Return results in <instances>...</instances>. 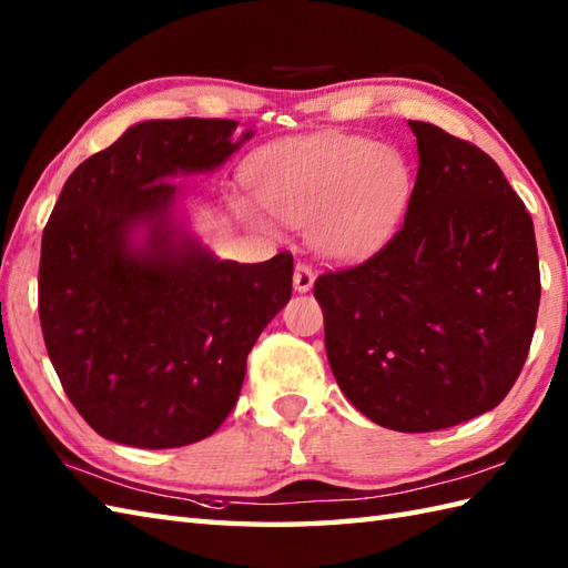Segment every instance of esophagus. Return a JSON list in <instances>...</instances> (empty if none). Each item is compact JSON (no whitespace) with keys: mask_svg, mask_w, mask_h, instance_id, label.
<instances>
[{"mask_svg":"<svg viewBox=\"0 0 568 568\" xmlns=\"http://www.w3.org/2000/svg\"><path fill=\"white\" fill-rule=\"evenodd\" d=\"M293 283H295V291L297 293H307L312 285H315V273L307 263H297L295 265V275H293Z\"/></svg>","mask_w":568,"mask_h":568,"instance_id":"obj_1","label":"esophagus"}]
</instances>
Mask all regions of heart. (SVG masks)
<instances>
[{"mask_svg":"<svg viewBox=\"0 0 568 568\" xmlns=\"http://www.w3.org/2000/svg\"><path fill=\"white\" fill-rule=\"evenodd\" d=\"M248 185L265 212L307 224L320 251L361 256L400 222L413 175L400 151L329 131L261 151L251 161ZM236 210L253 224H268L256 204L241 200Z\"/></svg>","mask_w":568,"mask_h":568,"instance_id":"b5f03b06","label":"heart"}]
</instances>
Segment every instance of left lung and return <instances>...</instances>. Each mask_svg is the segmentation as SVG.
Masks as SVG:
<instances>
[{
	"label": "left lung",
	"instance_id": "left-lung-1",
	"mask_svg": "<svg viewBox=\"0 0 568 568\" xmlns=\"http://www.w3.org/2000/svg\"><path fill=\"white\" fill-rule=\"evenodd\" d=\"M419 168L405 222L371 258L322 273L315 297L336 383L381 427L437 432L510 393L532 344V216L470 141L409 122Z\"/></svg>",
	"mask_w": 568,
	"mask_h": 568
}]
</instances>
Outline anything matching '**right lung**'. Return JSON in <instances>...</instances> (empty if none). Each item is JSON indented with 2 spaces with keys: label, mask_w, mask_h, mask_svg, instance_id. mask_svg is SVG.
I'll use <instances>...</instances> for the list:
<instances>
[{
  "label": "right lung",
  "mask_w": 568,
  "mask_h": 568,
  "mask_svg": "<svg viewBox=\"0 0 568 568\" xmlns=\"http://www.w3.org/2000/svg\"><path fill=\"white\" fill-rule=\"evenodd\" d=\"M232 119H155L72 173L43 229L39 317L70 403L104 439L173 449L220 429L246 356L293 295V256L220 261L178 239L165 178L222 165ZM143 223L150 239L134 247Z\"/></svg>",
  "instance_id": "obj_1"
}]
</instances>
